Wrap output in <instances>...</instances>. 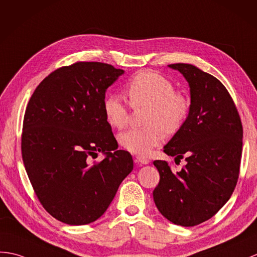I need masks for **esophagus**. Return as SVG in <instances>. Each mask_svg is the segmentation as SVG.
<instances>
[{"label":"esophagus","instance_id":"obj_1","mask_svg":"<svg viewBox=\"0 0 257 257\" xmlns=\"http://www.w3.org/2000/svg\"><path fill=\"white\" fill-rule=\"evenodd\" d=\"M135 162L138 163V164H141V165H146V164L150 163V160H149V159L146 158V157L137 156V157L135 158Z\"/></svg>","mask_w":257,"mask_h":257}]
</instances>
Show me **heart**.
<instances>
[{
  "mask_svg": "<svg viewBox=\"0 0 257 257\" xmlns=\"http://www.w3.org/2000/svg\"><path fill=\"white\" fill-rule=\"evenodd\" d=\"M133 107L148 106L147 127L130 128L119 135V143L126 150L147 154L164 139V131L174 134L180 130L188 116L190 101L186 94L175 91L173 83L152 71H143L126 85ZM106 120L112 128L126 126L129 106L118 95H108L103 103Z\"/></svg>",
  "mask_w": 257,
  "mask_h": 257,
  "instance_id": "b5f03b06",
  "label": "heart"
}]
</instances>
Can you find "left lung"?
Returning <instances> with one entry per match:
<instances>
[{
	"label": "left lung",
	"mask_w": 257,
	"mask_h": 257,
	"mask_svg": "<svg viewBox=\"0 0 257 257\" xmlns=\"http://www.w3.org/2000/svg\"><path fill=\"white\" fill-rule=\"evenodd\" d=\"M189 84L190 107L182 128L164 152L185 159L173 172L166 161L156 160L160 182L153 190L159 211L171 222L194 226L213 217L233 193L242 156L243 128L228 89L216 77L193 64H169Z\"/></svg>",
	"instance_id": "1"
}]
</instances>
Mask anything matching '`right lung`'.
Returning <instances> with one entry per match:
<instances>
[{
  "label": "right lung",
  "instance_id": "right-lung-1",
  "mask_svg": "<svg viewBox=\"0 0 257 257\" xmlns=\"http://www.w3.org/2000/svg\"><path fill=\"white\" fill-rule=\"evenodd\" d=\"M124 71L101 62L59 68L36 87L23 122L22 156L40 204L71 225L94 222L134 169L103 109L105 93ZM104 154L99 163L90 158Z\"/></svg>",
  "mask_w": 257,
  "mask_h": 257
}]
</instances>
